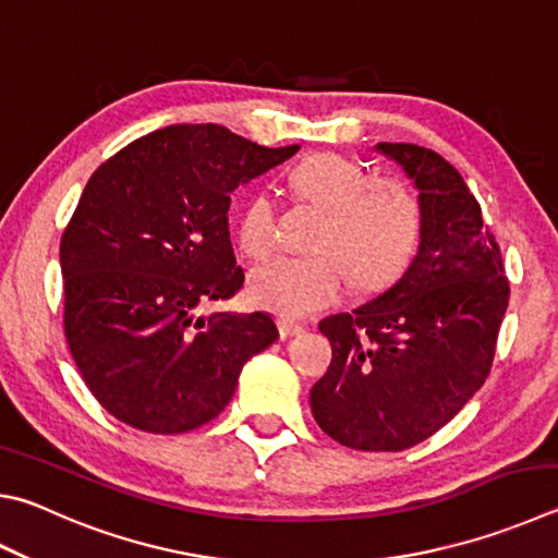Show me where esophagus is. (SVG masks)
Masks as SVG:
<instances>
[{
	"mask_svg": "<svg viewBox=\"0 0 558 558\" xmlns=\"http://www.w3.org/2000/svg\"><path fill=\"white\" fill-rule=\"evenodd\" d=\"M278 329H280V337H282V339L300 337V333L305 331V327H302V324L292 322V319H278Z\"/></svg>",
	"mask_w": 558,
	"mask_h": 558,
	"instance_id": "esophagus-1",
	"label": "esophagus"
}]
</instances>
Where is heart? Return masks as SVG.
<instances>
[{"label":"heart","instance_id":"heart-1","mask_svg":"<svg viewBox=\"0 0 558 558\" xmlns=\"http://www.w3.org/2000/svg\"><path fill=\"white\" fill-rule=\"evenodd\" d=\"M290 182L302 199L327 211L314 256H276L251 272L253 305L302 319L329 307L349 290L378 288L408 266L420 241V199L404 182L376 178L337 154H319L292 168ZM239 244L263 258L276 246V205L266 190H251L236 217Z\"/></svg>","mask_w":558,"mask_h":558}]
</instances>
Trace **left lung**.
Here are the masks:
<instances>
[{"instance_id": "left-lung-1", "label": "left lung", "mask_w": 558, "mask_h": 558, "mask_svg": "<svg viewBox=\"0 0 558 558\" xmlns=\"http://www.w3.org/2000/svg\"><path fill=\"white\" fill-rule=\"evenodd\" d=\"M376 150L417 190V253L378 298L319 322L333 359L310 408L343 447L402 451L453 420L488 378L510 286L459 170L414 144Z\"/></svg>"}]
</instances>
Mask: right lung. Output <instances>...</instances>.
I'll return each instance as SVG.
<instances>
[{"mask_svg": "<svg viewBox=\"0 0 558 558\" xmlns=\"http://www.w3.org/2000/svg\"><path fill=\"white\" fill-rule=\"evenodd\" d=\"M300 146L217 124L136 138L87 180L60 241L65 337L102 408L150 434L197 429L234 398L244 363L278 339L266 312L202 307L244 286L229 195Z\"/></svg>", "mask_w": 558, "mask_h": 558, "instance_id": "obj_1", "label": "right lung"}]
</instances>
